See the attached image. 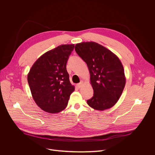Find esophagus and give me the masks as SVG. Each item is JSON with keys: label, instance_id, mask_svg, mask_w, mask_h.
Returning a JSON list of instances; mask_svg holds the SVG:
<instances>
[{"label": "esophagus", "instance_id": "1", "mask_svg": "<svg viewBox=\"0 0 155 155\" xmlns=\"http://www.w3.org/2000/svg\"><path fill=\"white\" fill-rule=\"evenodd\" d=\"M83 84V81H81L79 83H78V84H77V86L78 88H80V87L82 86Z\"/></svg>", "mask_w": 155, "mask_h": 155}]
</instances>
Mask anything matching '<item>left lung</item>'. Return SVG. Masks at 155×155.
<instances>
[{
  "mask_svg": "<svg viewBox=\"0 0 155 155\" xmlns=\"http://www.w3.org/2000/svg\"><path fill=\"white\" fill-rule=\"evenodd\" d=\"M75 50L86 63L90 74L94 94L87 101L88 105L100 111L114 106L126 84L124 68L118 57L94 41L77 43Z\"/></svg>",
  "mask_w": 155,
  "mask_h": 155,
  "instance_id": "8db88e82",
  "label": "left lung"
}]
</instances>
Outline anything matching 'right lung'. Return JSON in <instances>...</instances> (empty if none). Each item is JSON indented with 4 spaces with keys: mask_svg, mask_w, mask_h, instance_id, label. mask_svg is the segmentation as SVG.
Returning <instances> with one entry per match:
<instances>
[{
    "mask_svg": "<svg viewBox=\"0 0 155 155\" xmlns=\"http://www.w3.org/2000/svg\"><path fill=\"white\" fill-rule=\"evenodd\" d=\"M74 47V44H65L45 53L34 63L28 74L33 99L46 112L62 111L75 90L66 69Z\"/></svg>",
    "mask_w": 155,
    "mask_h": 155,
    "instance_id": "add662e5",
    "label": "right lung"
}]
</instances>
